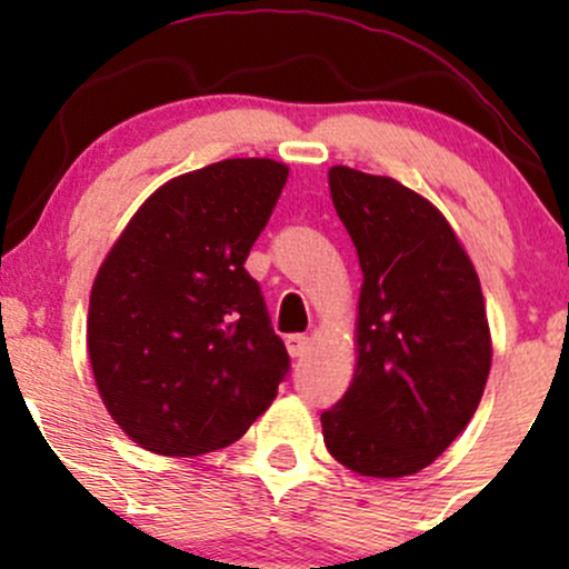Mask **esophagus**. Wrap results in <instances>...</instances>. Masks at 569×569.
<instances>
[{"label": "esophagus", "instance_id": "34e87169", "mask_svg": "<svg viewBox=\"0 0 569 569\" xmlns=\"http://www.w3.org/2000/svg\"><path fill=\"white\" fill-rule=\"evenodd\" d=\"M307 345H310V339L305 335H289L286 337V350H289L291 358H302L307 352Z\"/></svg>", "mask_w": 569, "mask_h": 569}]
</instances>
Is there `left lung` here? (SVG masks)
Here are the masks:
<instances>
[{"instance_id": "left-lung-1", "label": "left lung", "mask_w": 569, "mask_h": 569, "mask_svg": "<svg viewBox=\"0 0 569 569\" xmlns=\"http://www.w3.org/2000/svg\"><path fill=\"white\" fill-rule=\"evenodd\" d=\"M329 187L363 286L356 377L321 415L323 441L361 476H411L466 430L485 393L479 276L447 219L396 179L337 166Z\"/></svg>"}]
</instances>
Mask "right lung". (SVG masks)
Segmentation results:
<instances>
[{"instance_id":"1","label":"right lung","mask_w":569,"mask_h":569,"mask_svg":"<svg viewBox=\"0 0 569 569\" xmlns=\"http://www.w3.org/2000/svg\"><path fill=\"white\" fill-rule=\"evenodd\" d=\"M289 168L221 160L160 187L90 291L98 393L136 443L168 457L227 447L291 369L246 259Z\"/></svg>"}]
</instances>
